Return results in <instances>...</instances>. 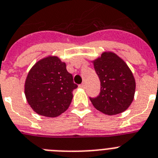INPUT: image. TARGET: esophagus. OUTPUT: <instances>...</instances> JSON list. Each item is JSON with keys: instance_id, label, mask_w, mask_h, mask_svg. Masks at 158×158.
<instances>
[{"instance_id": "esophagus-1", "label": "esophagus", "mask_w": 158, "mask_h": 158, "mask_svg": "<svg viewBox=\"0 0 158 158\" xmlns=\"http://www.w3.org/2000/svg\"><path fill=\"white\" fill-rule=\"evenodd\" d=\"M79 87H80V88H83V89H84V88H85V87H86L85 83H82V84H80V85H79Z\"/></svg>"}]
</instances>
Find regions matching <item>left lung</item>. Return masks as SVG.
I'll list each match as a JSON object with an SVG mask.
<instances>
[{
	"instance_id": "left-lung-1",
	"label": "left lung",
	"mask_w": 158,
	"mask_h": 158,
	"mask_svg": "<svg viewBox=\"0 0 158 158\" xmlns=\"http://www.w3.org/2000/svg\"><path fill=\"white\" fill-rule=\"evenodd\" d=\"M92 63L100 80V92L96 97H90L91 104L109 116L124 112L132 104L136 89L128 65L112 52H104Z\"/></svg>"
}]
</instances>
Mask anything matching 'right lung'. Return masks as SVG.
<instances>
[{"label": "right lung", "mask_w": 158, "mask_h": 158, "mask_svg": "<svg viewBox=\"0 0 158 158\" xmlns=\"http://www.w3.org/2000/svg\"><path fill=\"white\" fill-rule=\"evenodd\" d=\"M78 86L57 56L41 59L30 69L25 83V95L32 109L41 116L56 117L69 108L73 90Z\"/></svg>", "instance_id": "right-lung-1"}]
</instances>
